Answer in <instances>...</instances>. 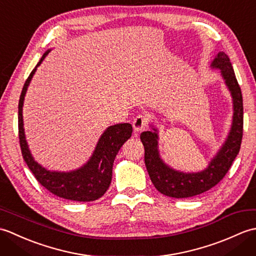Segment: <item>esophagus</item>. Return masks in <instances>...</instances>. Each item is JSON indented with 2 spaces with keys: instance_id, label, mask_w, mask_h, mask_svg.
I'll use <instances>...</instances> for the list:
<instances>
[{
  "instance_id": "34e87169",
  "label": "esophagus",
  "mask_w": 256,
  "mask_h": 256,
  "mask_svg": "<svg viewBox=\"0 0 256 256\" xmlns=\"http://www.w3.org/2000/svg\"><path fill=\"white\" fill-rule=\"evenodd\" d=\"M146 124H148V118H146L144 116H142V114H140V116H138L136 118H134L133 121V128L135 132H140L142 130L145 128Z\"/></svg>"
}]
</instances>
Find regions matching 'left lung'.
Segmentation results:
<instances>
[{
    "instance_id": "8db88e82",
    "label": "left lung",
    "mask_w": 256,
    "mask_h": 256,
    "mask_svg": "<svg viewBox=\"0 0 256 256\" xmlns=\"http://www.w3.org/2000/svg\"><path fill=\"white\" fill-rule=\"evenodd\" d=\"M212 68L221 70L228 89L233 100V120L230 133L204 170L199 172H182L167 166L160 156L157 130L140 134L144 145V160L150 180L162 194L172 198H188L202 194L214 187L229 172L233 160L240 152L243 135V99L240 86L236 78L230 59L224 52H219L211 64Z\"/></svg>"
}]
</instances>
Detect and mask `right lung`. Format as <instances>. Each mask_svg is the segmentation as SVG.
I'll use <instances>...</instances> for the list:
<instances>
[{
  "mask_svg": "<svg viewBox=\"0 0 256 256\" xmlns=\"http://www.w3.org/2000/svg\"><path fill=\"white\" fill-rule=\"evenodd\" d=\"M50 50L40 58L37 66L26 79L18 101V138L22 155L37 182L57 197L74 201H94L102 197L110 187L113 162L122 145L132 136V125L121 123L108 126L101 135L91 158L77 170L62 172H50L42 167L32 158L26 143L23 128V103L27 86Z\"/></svg>",
  "mask_w": 256,
  "mask_h": 256,
  "instance_id": "obj_1",
  "label": "right lung"
}]
</instances>
